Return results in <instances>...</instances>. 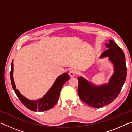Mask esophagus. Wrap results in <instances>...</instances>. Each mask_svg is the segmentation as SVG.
Returning a JSON list of instances; mask_svg holds the SVG:
<instances>
[{"label": "esophagus", "mask_w": 132, "mask_h": 132, "mask_svg": "<svg viewBox=\"0 0 132 132\" xmlns=\"http://www.w3.org/2000/svg\"><path fill=\"white\" fill-rule=\"evenodd\" d=\"M76 74V70H74V69H71V70L69 71V75H70V76L71 77L75 76Z\"/></svg>", "instance_id": "1"}]
</instances>
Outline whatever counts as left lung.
<instances>
[{
    "label": "left lung",
    "instance_id": "1",
    "mask_svg": "<svg viewBox=\"0 0 132 132\" xmlns=\"http://www.w3.org/2000/svg\"><path fill=\"white\" fill-rule=\"evenodd\" d=\"M105 45L108 50L101 57H108L114 65V73L108 83L94 86L82 77H78V94L81 100L89 106L101 108L112 102L121 91L126 77V66L123 52L113 41L109 40Z\"/></svg>",
    "mask_w": 132,
    "mask_h": 132
}]
</instances>
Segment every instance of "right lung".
Returning a JSON list of instances; mask_svg holds the SVG:
<instances>
[{
	"label": "right lung",
	"mask_w": 132,
	"mask_h": 132,
	"mask_svg": "<svg viewBox=\"0 0 132 132\" xmlns=\"http://www.w3.org/2000/svg\"><path fill=\"white\" fill-rule=\"evenodd\" d=\"M13 61L12 62L10 71V80L13 88L20 101L27 108L33 111L42 112L52 108L57 103L59 98L60 93L63 84L70 79L68 73H63L58 77L54 83L45 95L41 99L38 100H30L21 95L20 91L16 89L13 79Z\"/></svg>",
	"instance_id": "obj_1"
}]
</instances>
